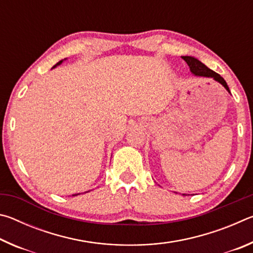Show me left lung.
Instances as JSON below:
<instances>
[{"mask_svg": "<svg viewBox=\"0 0 253 253\" xmlns=\"http://www.w3.org/2000/svg\"><path fill=\"white\" fill-rule=\"evenodd\" d=\"M183 60L187 63V66L190 67V70L192 71V74H194L195 76L209 77V78L211 77V78H213L214 80H216L217 83H220L226 89V90L230 92L229 87H228V84H226L225 80L222 78V77L219 74H216V72H214L213 70L209 69V68L205 65H203V63L201 62L200 60L195 59L193 57H188V55L183 57Z\"/></svg>", "mask_w": 253, "mask_h": 253, "instance_id": "1", "label": "left lung"}]
</instances>
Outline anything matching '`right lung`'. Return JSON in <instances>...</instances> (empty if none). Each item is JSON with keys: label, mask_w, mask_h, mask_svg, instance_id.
I'll return each mask as SVG.
<instances>
[{"label": "right lung", "mask_w": 253, "mask_h": 253, "mask_svg": "<svg viewBox=\"0 0 253 253\" xmlns=\"http://www.w3.org/2000/svg\"><path fill=\"white\" fill-rule=\"evenodd\" d=\"M61 62H62V61H59V62L57 63V66H58V65H60V63H61ZM54 67H55V66H54ZM75 195H78V194H75ZM75 195H74V196H75Z\"/></svg>", "instance_id": "add662e5"}]
</instances>
